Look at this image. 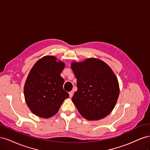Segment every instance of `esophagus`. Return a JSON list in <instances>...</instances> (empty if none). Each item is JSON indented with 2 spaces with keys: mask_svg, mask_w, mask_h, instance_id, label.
I'll use <instances>...</instances> for the list:
<instances>
[{
  "mask_svg": "<svg viewBox=\"0 0 150 150\" xmlns=\"http://www.w3.org/2000/svg\"><path fill=\"white\" fill-rule=\"evenodd\" d=\"M69 97H70V98H71L72 96H73L74 92L72 91H70V92L69 93Z\"/></svg>",
  "mask_w": 150,
  "mask_h": 150,
  "instance_id": "obj_1",
  "label": "esophagus"
}]
</instances>
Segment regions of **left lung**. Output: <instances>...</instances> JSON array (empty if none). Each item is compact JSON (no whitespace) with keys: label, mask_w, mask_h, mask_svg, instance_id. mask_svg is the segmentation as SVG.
Returning <instances> with one entry per match:
<instances>
[{"label":"left lung","mask_w":150,"mask_h":150,"mask_svg":"<svg viewBox=\"0 0 150 150\" xmlns=\"http://www.w3.org/2000/svg\"><path fill=\"white\" fill-rule=\"evenodd\" d=\"M71 69L77 78L78 91L72 101L81 115L88 120H99L114 109L120 94L114 72L101 60L89 58L73 62Z\"/></svg>","instance_id":"obj_1"}]
</instances>
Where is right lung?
<instances>
[{
    "label": "right lung",
    "mask_w": 150,
    "mask_h": 150,
    "mask_svg": "<svg viewBox=\"0 0 150 150\" xmlns=\"http://www.w3.org/2000/svg\"><path fill=\"white\" fill-rule=\"evenodd\" d=\"M65 64L56 57L47 56L36 62L24 88L25 102L36 116L49 118L55 115L69 94L63 89L61 73Z\"/></svg>",
    "instance_id": "right-lung-1"
}]
</instances>
